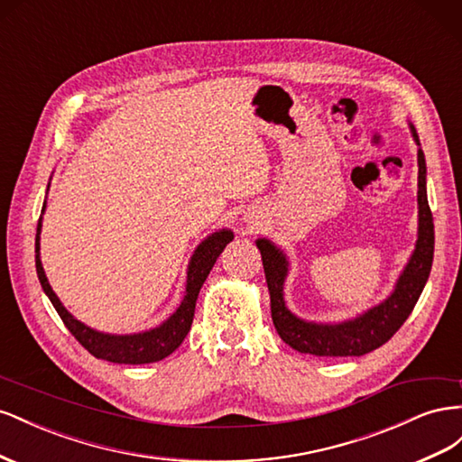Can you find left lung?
Here are the masks:
<instances>
[{
  "label": "left lung",
  "mask_w": 462,
  "mask_h": 462,
  "mask_svg": "<svg viewBox=\"0 0 462 462\" xmlns=\"http://www.w3.org/2000/svg\"><path fill=\"white\" fill-rule=\"evenodd\" d=\"M411 134L418 144V240L414 252L394 282L393 292L377 306L338 323H318L298 318L286 306L284 282L290 261L284 249L269 238H257L263 269L271 294V315L276 333L288 346L311 356H364L379 348L399 331L412 313L424 290L433 261V217L428 205L426 158L412 124Z\"/></svg>",
  "instance_id": "1"
}]
</instances>
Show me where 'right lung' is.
<instances>
[{
    "instance_id": "add662e5",
    "label": "right lung",
    "mask_w": 462,
    "mask_h": 462,
    "mask_svg": "<svg viewBox=\"0 0 462 462\" xmlns=\"http://www.w3.org/2000/svg\"><path fill=\"white\" fill-rule=\"evenodd\" d=\"M48 189H50V183H48ZM44 210H46V201L42 205V215ZM41 232H42V217L38 220L36 244H34L36 245L34 247L36 274H38V281L42 284L44 294L50 298L51 306L56 308L65 327L69 328V333L81 342V345L95 356V358L114 362V364H134V365L164 360L166 356L172 354L181 345L193 323L195 304H197V296H199V290L207 281L210 269L215 267L218 255L224 252V247L234 240V232L228 228H222L208 234L207 238L195 247V252L188 263L186 292H183V300L180 301V306L168 319H164L158 327L149 328V331L131 333V335H112V333L97 331V328L81 323L77 318H73L68 310H65V306L56 296L54 290H51L42 267Z\"/></svg>"
}]
</instances>
